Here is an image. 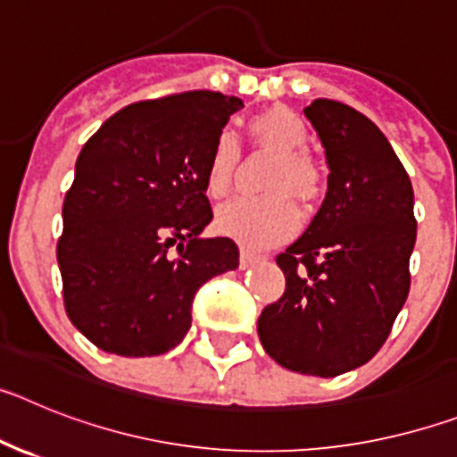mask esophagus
I'll use <instances>...</instances> for the list:
<instances>
[{"instance_id":"esophagus-1","label":"esophagus","mask_w":457,"mask_h":457,"mask_svg":"<svg viewBox=\"0 0 457 457\" xmlns=\"http://www.w3.org/2000/svg\"><path fill=\"white\" fill-rule=\"evenodd\" d=\"M261 261H265L261 253H252V252H247V249H242V252H240V268L242 270L252 268V265L261 263Z\"/></svg>"}]
</instances>
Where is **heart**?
Here are the masks:
<instances>
[{"instance_id":"b5f03b06","label":"heart","mask_w":457,"mask_h":457,"mask_svg":"<svg viewBox=\"0 0 457 457\" xmlns=\"http://www.w3.org/2000/svg\"><path fill=\"white\" fill-rule=\"evenodd\" d=\"M249 135L277 155L263 196H237L217 210L215 226L226 237L245 247L263 249L293 236L300 224V210L293 196L313 201L320 194L322 173L304 153L309 128L300 116L286 107H270L247 120ZM240 146L231 132H221L210 148L204 171V187L212 199H224L233 185Z\"/></svg>"}]
</instances>
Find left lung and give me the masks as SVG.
<instances>
[{"label": "left lung", "mask_w": 457, "mask_h": 457, "mask_svg": "<svg viewBox=\"0 0 457 457\" xmlns=\"http://www.w3.org/2000/svg\"><path fill=\"white\" fill-rule=\"evenodd\" d=\"M304 114L325 148L327 194L304 236L277 256L286 290L258 318V337L284 369L334 378L382 348L405 304L414 192L386 137L357 109L318 98Z\"/></svg>", "instance_id": "1"}]
</instances>
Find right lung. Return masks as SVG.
<instances>
[{
	"mask_svg": "<svg viewBox=\"0 0 457 457\" xmlns=\"http://www.w3.org/2000/svg\"><path fill=\"white\" fill-rule=\"evenodd\" d=\"M236 96L187 91L135 103L84 144L56 245L71 322L100 350L153 357L192 325L196 290L237 268L212 220L204 171ZM176 246L173 253L170 247Z\"/></svg>",
	"mask_w": 457,
	"mask_h": 457,
	"instance_id": "obj_1",
	"label": "right lung"
}]
</instances>
